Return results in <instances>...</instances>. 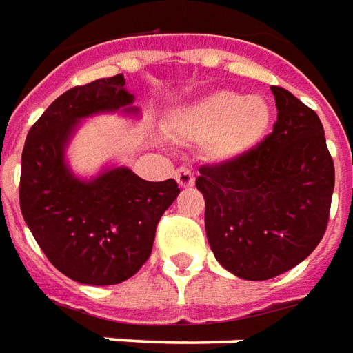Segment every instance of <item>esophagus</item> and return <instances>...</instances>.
Returning <instances> with one entry per match:
<instances>
[{"label":"esophagus","instance_id":"34e87169","mask_svg":"<svg viewBox=\"0 0 353 353\" xmlns=\"http://www.w3.org/2000/svg\"><path fill=\"white\" fill-rule=\"evenodd\" d=\"M176 181L179 187H192L194 185V172L189 166H181L176 170Z\"/></svg>","mask_w":353,"mask_h":353}]
</instances>
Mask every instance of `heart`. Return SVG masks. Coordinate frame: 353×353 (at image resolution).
Wrapping results in <instances>:
<instances>
[{
  "mask_svg": "<svg viewBox=\"0 0 353 353\" xmlns=\"http://www.w3.org/2000/svg\"><path fill=\"white\" fill-rule=\"evenodd\" d=\"M271 110L260 97H243L234 91H216L172 121L177 134L210 140L213 159H234L254 148L270 127Z\"/></svg>",
  "mask_w": 353,
  "mask_h": 353,
  "instance_id": "heart-1",
  "label": "heart"
}]
</instances>
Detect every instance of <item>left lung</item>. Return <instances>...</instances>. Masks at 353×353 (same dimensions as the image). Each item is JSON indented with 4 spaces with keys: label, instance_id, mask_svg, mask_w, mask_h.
I'll use <instances>...</instances> for the list:
<instances>
[{
    "label": "left lung",
    "instance_id": "obj_1",
    "mask_svg": "<svg viewBox=\"0 0 353 353\" xmlns=\"http://www.w3.org/2000/svg\"><path fill=\"white\" fill-rule=\"evenodd\" d=\"M273 132L256 148L200 168L205 234L224 270L268 281L303 262L330 221L335 166L314 110L279 85Z\"/></svg>",
    "mask_w": 353,
    "mask_h": 353
}]
</instances>
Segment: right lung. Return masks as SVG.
<instances>
[{
	"label": "right lung",
	"mask_w": 353,
	"mask_h": 353,
	"mask_svg": "<svg viewBox=\"0 0 353 353\" xmlns=\"http://www.w3.org/2000/svg\"><path fill=\"white\" fill-rule=\"evenodd\" d=\"M123 74L65 91L26 138L20 210L52 265L72 281L119 284L150 258L157 224L179 194L174 179L145 181L125 166L93 179L77 177L65 150L83 117L103 112L137 114Z\"/></svg>",
	"instance_id": "right-lung-1"
}]
</instances>
